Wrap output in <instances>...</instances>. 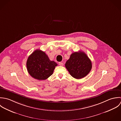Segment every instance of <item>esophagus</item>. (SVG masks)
I'll return each mask as SVG.
<instances>
[{
    "label": "esophagus",
    "instance_id": "34e87169",
    "mask_svg": "<svg viewBox=\"0 0 121 121\" xmlns=\"http://www.w3.org/2000/svg\"><path fill=\"white\" fill-rule=\"evenodd\" d=\"M58 64H59V65L60 66H63V65H64V64H63V63H62V62H59V63H58Z\"/></svg>",
    "mask_w": 121,
    "mask_h": 121
}]
</instances>
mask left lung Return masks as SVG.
Wrapping results in <instances>:
<instances>
[{
    "mask_svg": "<svg viewBox=\"0 0 121 121\" xmlns=\"http://www.w3.org/2000/svg\"><path fill=\"white\" fill-rule=\"evenodd\" d=\"M65 66L71 75L76 79L86 76L92 67L90 59L86 53L81 51L72 53Z\"/></svg>",
    "mask_w": 121,
    "mask_h": 121,
    "instance_id": "left-lung-1",
    "label": "left lung"
}]
</instances>
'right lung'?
<instances>
[{"mask_svg": "<svg viewBox=\"0 0 121 121\" xmlns=\"http://www.w3.org/2000/svg\"><path fill=\"white\" fill-rule=\"evenodd\" d=\"M27 70L34 78L38 80H45L52 75L57 64L50 61L46 53L36 49L28 57L26 61Z\"/></svg>", "mask_w": 121, "mask_h": 121, "instance_id": "right-lung-1", "label": "right lung"}]
</instances>
